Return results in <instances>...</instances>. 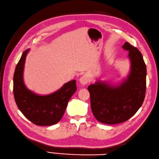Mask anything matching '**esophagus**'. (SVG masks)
Listing matches in <instances>:
<instances>
[{
	"mask_svg": "<svg viewBox=\"0 0 159 159\" xmlns=\"http://www.w3.org/2000/svg\"><path fill=\"white\" fill-rule=\"evenodd\" d=\"M80 83L83 85H85L89 82V76L88 75H84L80 78Z\"/></svg>",
	"mask_w": 159,
	"mask_h": 159,
	"instance_id": "obj_1",
	"label": "esophagus"
}]
</instances>
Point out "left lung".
Wrapping results in <instances>:
<instances>
[{"mask_svg":"<svg viewBox=\"0 0 159 159\" xmlns=\"http://www.w3.org/2000/svg\"><path fill=\"white\" fill-rule=\"evenodd\" d=\"M123 49L129 51L131 70L119 84L97 80L88 87L91 108L100 123L114 125L132 117L142 106L146 89V66L141 52L125 42Z\"/></svg>","mask_w":159,"mask_h":159,"instance_id":"obj_1","label":"left lung"}]
</instances>
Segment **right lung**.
<instances>
[{"label":"right lung","instance_id":"right-lung-1","mask_svg":"<svg viewBox=\"0 0 159 159\" xmlns=\"http://www.w3.org/2000/svg\"><path fill=\"white\" fill-rule=\"evenodd\" d=\"M30 49L22 53L13 75V94L18 108L32 123L39 126H49L61 120L68 102L76 91V80L65 83L54 93L40 95L29 90L24 82L25 57Z\"/></svg>","mask_w":159,"mask_h":159}]
</instances>
